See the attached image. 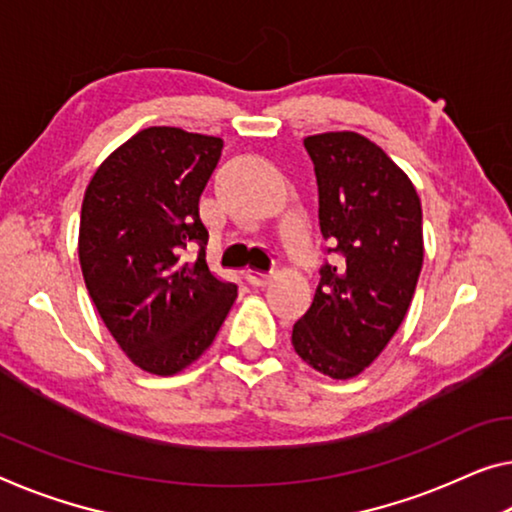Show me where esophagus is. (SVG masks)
Returning <instances> with one entry per match:
<instances>
[{"instance_id": "esophagus-1", "label": "esophagus", "mask_w": 512, "mask_h": 512, "mask_svg": "<svg viewBox=\"0 0 512 512\" xmlns=\"http://www.w3.org/2000/svg\"><path fill=\"white\" fill-rule=\"evenodd\" d=\"M247 281L251 286H265V283L272 281V272H258V270H247Z\"/></svg>"}]
</instances>
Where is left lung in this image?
I'll list each match as a JSON object with an SVG mask.
<instances>
[{
    "instance_id": "8db88e82",
    "label": "left lung",
    "mask_w": 512,
    "mask_h": 512,
    "mask_svg": "<svg viewBox=\"0 0 512 512\" xmlns=\"http://www.w3.org/2000/svg\"><path fill=\"white\" fill-rule=\"evenodd\" d=\"M318 178L320 231L341 261L320 267L293 348L332 380L366 371L410 309L423 265L421 199L391 157L359 132L304 139Z\"/></svg>"
}]
</instances>
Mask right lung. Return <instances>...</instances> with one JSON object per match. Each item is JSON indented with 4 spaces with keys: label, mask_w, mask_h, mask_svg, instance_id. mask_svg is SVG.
<instances>
[{
    "label": "right lung",
    "mask_w": 512,
    "mask_h": 512,
    "mask_svg": "<svg viewBox=\"0 0 512 512\" xmlns=\"http://www.w3.org/2000/svg\"><path fill=\"white\" fill-rule=\"evenodd\" d=\"M224 141L180 128L139 130L84 192L80 265L102 322L132 364L176 375L206 352L238 286L206 263L199 199ZM200 245L196 259L186 256Z\"/></svg>",
    "instance_id": "add662e5"
}]
</instances>
